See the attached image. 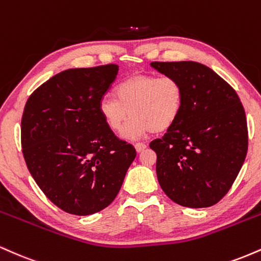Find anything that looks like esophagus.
I'll return each instance as SVG.
<instances>
[{
    "label": "esophagus",
    "mask_w": 261,
    "mask_h": 261,
    "mask_svg": "<svg viewBox=\"0 0 261 261\" xmlns=\"http://www.w3.org/2000/svg\"><path fill=\"white\" fill-rule=\"evenodd\" d=\"M146 147H147V145H145V143H142V142L135 143V148H136L137 152H142Z\"/></svg>",
    "instance_id": "1"
}]
</instances>
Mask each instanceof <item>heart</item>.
I'll return each mask as SVG.
<instances>
[{
    "mask_svg": "<svg viewBox=\"0 0 261 261\" xmlns=\"http://www.w3.org/2000/svg\"><path fill=\"white\" fill-rule=\"evenodd\" d=\"M115 97L104 95L98 109L110 130L119 133L128 114L122 137L136 140L149 133H163L178 121L184 106V87L174 76L141 73L121 81Z\"/></svg>",
    "mask_w": 261,
    "mask_h": 261,
    "instance_id": "obj_1",
    "label": "heart"
}]
</instances>
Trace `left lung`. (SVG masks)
I'll use <instances>...</instances> for the list:
<instances>
[{"instance_id": "1", "label": "left lung", "mask_w": 261, "mask_h": 261, "mask_svg": "<svg viewBox=\"0 0 261 261\" xmlns=\"http://www.w3.org/2000/svg\"><path fill=\"white\" fill-rule=\"evenodd\" d=\"M184 87L178 121L149 143L157 153L158 182L170 200L191 208L208 207L228 193L248 151L245 113L234 89L195 61L151 62Z\"/></svg>"}]
</instances>
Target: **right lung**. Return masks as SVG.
<instances>
[{
	"label": "right lung",
	"instance_id": "add662e5",
	"mask_svg": "<svg viewBox=\"0 0 261 261\" xmlns=\"http://www.w3.org/2000/svg\"><path fill=\"white\" fill-rule=\"evenodd\" d=\"M118 71L113 64L65 70L27 100L20 126L27 167L47 199L68 214L87 216L109 206L136 157L98 109Z\"/></svg>",
	"mask_w": 261,
	"mask_h": 261
}]
</instances>
